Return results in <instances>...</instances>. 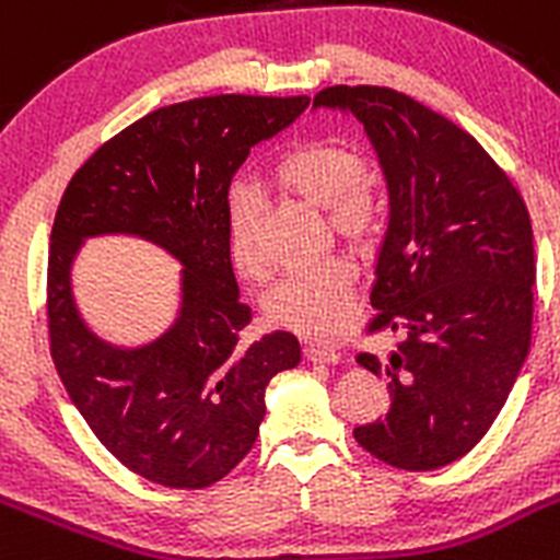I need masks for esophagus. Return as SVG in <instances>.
Instances as JSON below:
<instances>
[{
	"label": "esophagus",
	"instance_id": "34e87169",
	"mask_svg": "<svg viewBox=\"0 0 560 560\" xmlns=\"http://www.w3.org/2000/svg\"><path fill=\"white\" fill-rule=\"evenodd\" d=\"M305 358L311 363H338L341 355H338L336 347L330 343H305Z\"/></svg>",
	"mask_w": 560,
	"mask_h": 560
}]
</instances>
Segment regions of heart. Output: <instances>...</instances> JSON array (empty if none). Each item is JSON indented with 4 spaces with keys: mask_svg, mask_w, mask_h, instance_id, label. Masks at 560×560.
Masks as SVG:
<instances>
[{
    "mask_svg": "<svg viewBox=\"0 0 560 560\" xmlns=\"http://www.w3.org/2000/svg\"><path fill=\"white\" fill-rule=\"evenodd\" d=\"M361 158L330 141H305L277 158L271 177L283 191L327 208V224L338 238L363 244L381 228V197L363 177ZM264 197L249 183L228 194V246L244 277L266 275ZM355 269L350 260L327 258L311 269L291 271L266 294L264 307L275 325L305 336H330L350 314Z\"/></svg>",
    "mask_w": 560,
    "mask_h": 560,
    "instance_id": "obj_1",
    "label": "heart"
}]
</instances>
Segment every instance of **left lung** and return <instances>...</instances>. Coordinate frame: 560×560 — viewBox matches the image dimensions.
<instances>
[{"label":"left lung","mask_w":560,"mask_h":560,"mask_svg":"<svg viewBox=\"0 0 560 560\" xmlns=\"http://www.w3.org/2000/svg\"><path fill=\"white\" fill-rule=\"evenodd\" d=\"M314 107L352 113L388 188L369 330L402 332L383 419L355 441L383 464L430 471L464 458L505 405L530 350L536 255L525 199L469 132L377 85H336Z\"/></svg>","instance_id":"8db88e82"}]
</instances>
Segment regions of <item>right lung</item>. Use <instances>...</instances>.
I'll return each mask as SVG.
<instances>
[{"label": "right lung", "instance_id": "1", "mask_svg": "<svg viewBox=\"0 0 560 560\" xmlns=\"http://www.w3.org/2000/svg\"><path fill=\"white\" fill-rule=\"evenodd\" d=\"M307 96L222 94L158 107L77 168L46 269L49 343L80 417L113 458L168 489H205L244 460L266 386L300 363L294 332L244 341L228 246V194L249 150L294 125ZM132 234L180 260V311L158 339L119 348L81 319L70 266L81 241Z\"/></svg>", "mask_w": 560, "mask_h": 560}]
</instances>
